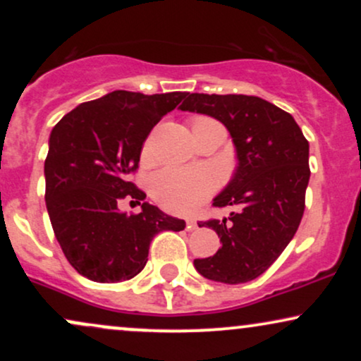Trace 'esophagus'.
Instances as JSON below:
<instances>
[{
	"label": "esophagus",
	"mask_w": 361,
	"mask_h": 361,
	"mask_svg": "<svg viewBox=\"0 0 361 361\" xmlns=\"http://www.w3.org/2000/svg\"><path fill=\"white\" fill-rule=\"evenodd\" d=\"M198 227V224H197V221H195V219H188V221H186V229L188 231H195Z\"/></svg>",
	"instance_id": "obj_1"
}]
</instances>
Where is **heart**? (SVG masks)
I'll return each instance as SVG.
<instances>
[{
	"label": "heart",
	"mask_w": 361,
	"mask_h": 361,
	"mask_svg": "<svg viewBox=\"0 0 361 361\" xmlns=\"http://www.w3.org/2000/svg\"><path fill=\"white\" fill-rule=\"evenodd\" d=\"M207 120L198 117L193 120ZM215 192V180L204 169L166 168L151 180V193L161 207L175 214H190Z\"/></svg>",
	"instance_id": "heart-1"
}]
</instances>
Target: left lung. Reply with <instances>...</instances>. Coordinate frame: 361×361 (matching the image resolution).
<instances>
[{
  "instance_id": "obj_1",
  "label": "left lung",
  "mask_w": 361,
  "mask_h": 361,
  "mask_svg": "<svg viewBox=\"0 0 361 361\" xmlns=\"http://www.w3.org/2000/svg\"><path fill=\"white\" fill-rule=\"evenodd\" d=\"M183 111L210 115L229 130L238 154L233 180L214 198V207H234L229 219H212L222 247L195 259L205 279L246 283L275 263L295 235L305 209L309 142L290 114L247 94L186 93Z\"/></svg>"
}]
</instances>
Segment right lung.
<instances>
[{"mask_svg":"<svg viewBox=\"0 0 361 361\" xmlns=\"http://www.w3.org/2000/svg\"><path fill=\"white\" fill-rule=\"evenodd\" d=\"M183 98L181 91L117 90L81 103L52 128L45 205L62 252L80 275L98 283L134 279L157 233L185 229V221L147 202L140 214L118 209L126 197L140 204L146 198L128 176L139 168L149 132Z\"/></svg>","mask_w":361,"mask_h":361,"instance_id":"add662e5","label":"right lung"}]
</instances>
